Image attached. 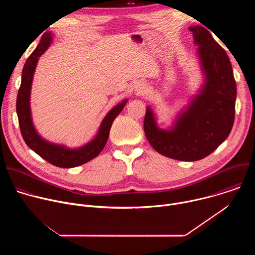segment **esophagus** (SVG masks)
I'll list each match as a JSON object with an SVG mask.
<instances>
[{
  "instance_id": "obj_1",
  "label": "esophagus",
  "mask_w": 255,
  "mask_h": 255,
  "mask_svg": "<svg viewBox=\"0 0 255 255\" xmlns=\"http://www.w3.org/2000/svg\"><path fill=\"white\" fill-rule=\"evenodd\" d=\"M135 92L138 95H143L145 92H146V86L144 85V83H138L135 86Z\"/></svg>"
}]
</instances>
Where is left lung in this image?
<instances>
[{
  "label": "left lung",
  "mask_w": 255,
  "mask_h": 255,
  "mask_svg": "<svg viewBox=\"0 0 255 255\" xmlns=\"http://www.w3.org/2000/svg\"><path fill=\"white\" fill-rule=\"evenodd\" d=\"M199 45L206 77L200 94L170 130L159 129L150 108L146 109L143 128L151 146L160 154L177 160H200L225 141L235 118L236 83L225 50L202 26L190 27Z\"/></svg>",
  "instance_id": "left-lung-1"
}]
</instances>
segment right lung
<instances>
[{
  "mask_svg": "<svg viewBox=\"0 0 255 255\" xmlns=\"http://www.w3.org/2000/svg\"><path fill=\"white\" fill-rule=\"evenodd\" d=\"M51 40V33L45 32L42 35L38 46L36 47V49L25 62L22 71L21 86L17 96L16 110L22 137L29 148L57 167L70 168L82 165L100 154L107 143L113 121L120 114L127 101H123L108 113V115L103 120L95 139H93L83 147L78 149H69L62 146V145L52 144L42 139L36 132L32 124L30 112V91L34 70L36 64H37L38 58L48 48Z\"/></svg>",
  "mask_w": 255,
  "mask_h": 255,
  "instance_id": "1",
  "label": "right lung"
}]
</instances>
